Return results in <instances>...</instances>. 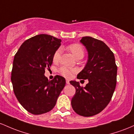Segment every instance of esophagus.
Instances as JSON below:
<instances>
[{"label":"esophagus","mask_w":134,"mask_h":134,"mask_svg":"<svg viewBox=\"0 0 134 134\" xmlns=\"http://www.w3.org/2000/svg\"><path fill=\"white\" fill-rule=\"evenodd\" d=\"M66 83L67 84L70 83V81H69V80H68V79L66 80Z\"/></svg>","instance_id":"34e87169"}]
</instances>
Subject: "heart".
I'll return each mask as SVG.
<instances>
[{"mask_svg": "<svg viewBox=\"0 0 134 134\" xmlns=\"http://www.w3.org/2000/svg\"><path fill=\"white\" fill-rule=\"evenodd\" d=\"M66 49L69 52L71 53L73 56L76 59H82L84 56V49L83 47L81 46L79 43H71V44L69 45L66 47ZM60 58V51L59 50H57L54 52L53 55V58H52V60H53L54 63H58L59 61ZM59 72L61 75L63 76H65V77L70 78L73 75L75 74L76 72V70L75 69L70 68L68 67H61L59 68Z\"/></svg>", "mask_w": 134, "mask_h": 134, "instance_id": "1", "label": "heart"}]
</instances>
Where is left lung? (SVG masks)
Instances as JSON below:
<instances>
[{"label": "left lung", "mask_w": 134, "mask_h": 134, "mask_svg": "<svg viewBox=\"0 0 134 134\" xmlns=\"http://www.w3.org/2000/svg\"><path fill=\"white\" fill-rule=\"evenodd\" d=\"M80 42L88 51V61L78 79H88L85 87L70 81L76 92L71 99L75 113L83 116L99 113L110 102L116 85L117 66L113 52L105 43L91 37H83Z\"/></svg>", "instance_id": "8db88e82"}]
</instances>
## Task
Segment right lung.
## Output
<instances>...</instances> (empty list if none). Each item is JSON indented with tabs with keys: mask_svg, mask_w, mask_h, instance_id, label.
<instances>
[{
	"mask_svg": "<svg viewBox=\"0 0 134 134\" xmlns=\"http://www.w3.org/2000/svg\"><path fill=\"white\" fill-rule=\"evenodd\" d=\"M61 40L40 34L24 42L14 55L11 82L16 98L34 115L50 111L66 84L65 79L56 75L49 80L46 68H50L54 52Z\"/></svg>",
	"mask_w": 134,
	"mask_h": 134,
	"instance_id": "1",
	"label": "right lung"
}]
</instances>
